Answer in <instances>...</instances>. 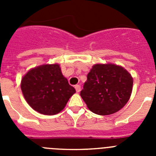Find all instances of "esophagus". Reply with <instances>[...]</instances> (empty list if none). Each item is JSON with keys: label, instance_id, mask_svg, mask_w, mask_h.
Wrapping results in <instances>:
<instances>
[{"label": "esophagus", "instance_id": "obj_1", "mask_svg": "<svg viewBox=\"0 0 156 156\" xmlns=\"http://www.w3.org/2000/svg\"><path fill=\"white\" fill-rule=\"evenodd\" d=\"M75 88H76V92H80L81 90V88H80V85H76Z\"/></svg>", "mask_w": 156, "mask_h": 156}]
</instances>
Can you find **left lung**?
<instances>
[{
	"instance_id": "8db88e82",
	"label": "left lung",
	"mask_w": 156,
	"mask_h": 156,
	"mask_svg": "<svg viewBox=\"0 0 156 156\" xmlns=\"http://www.w3.org/2000/svg\"><path fill=\"white\" fill-rule=\"evenodd\" d=\"M87 77L80 96L94 113L111 115L129 101L133 77L122 66L112 63L95 64Z\"/></svg>"
}]
</instances>
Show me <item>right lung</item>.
Wrapping results in <instances>:
<instances>
[{
	"instance_id": "add662e5",
	"label": "right lung",
	"mask_w": 156,
	"mask_h": 156,
	"mask_svg": "<svg viewBox=\"0 0 156 156\" xmlns=\"http://www.w3.org/2000/svg\"><path fill=\"white\" fill-rule=\"evenodd\" d=\"M21 90L32 108L48 115L63 110L76 93L57 63L41 65L29 70L22 78Z\"/></svg>"
}]
</instances>
